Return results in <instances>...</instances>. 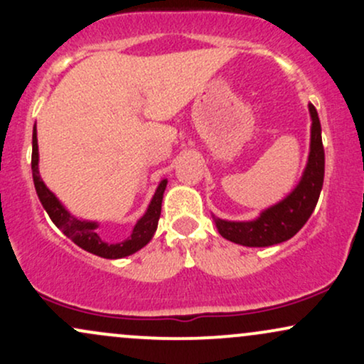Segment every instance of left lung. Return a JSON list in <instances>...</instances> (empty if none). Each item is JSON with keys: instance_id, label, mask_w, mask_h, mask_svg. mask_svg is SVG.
Returning <instances> with one entry per match:
<instances>
[{"instance_id": "left-lung-1", "label": "left lung", "mask_w": 364, "mask_h": 364, "mask_svg": "<svg viewBox=\"0 0 364 364\" xmlns=\"http://www.w3.org/2000/svg\"><path fill=\"white\" fill-rule=\"evenodd\" d=\"M308 109L311 118L310 154L299 183L281 202L262 210L252 220H225L214 215L217 231L228 241L250 248L279 245L291 240L310 219L323 186L325 152L318 112L313 104H308Z\"/></svg>"}]
</instances>
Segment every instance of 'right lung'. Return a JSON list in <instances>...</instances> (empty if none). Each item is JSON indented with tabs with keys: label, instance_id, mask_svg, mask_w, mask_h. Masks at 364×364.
I'll list each match as a JSON object with an SVG mask.
<instances>
[{
	"label": "right lung",
	"instance_id": "right-lung-1",
	"mask_svg": "<svg viewBox=\"0 0 364 364\" xmlns=\"http://www.w3.org/2000/svg\"><path fill=\"white\" fill-rule=\"evenodd\" d=\"M32 178H34V186L39 196L41 203H43L44 210L51 217V220L56 224L58 229H61L63 235L68 236L75 245L80 246L85 252L97 255L102 258H124L129 255L136 253L139 250L144 248L145 245L152 240L157 231L159 217H161V207H162V196H164V190L168 186V179H161L156 193H154L152 200H150L145 214L136 220L133 225V231L127 240L118 241V243H109L99 235L97 228L99 223L95 220H83L70 214L65 205L58 200V196L46 186L39 174V145H37V129L34 127L32 132Z\"/></svg>",
	"mask_w": 364,
	"mask_h": 364
}]
</instances>
